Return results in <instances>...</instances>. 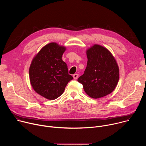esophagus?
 Instances as JSON below:
<instances>
[{"label":"esophagus","mask_w":146,"mask_h":146,"mask_svg":"<svg viewBox=\"0 0 146 146\" xmlns=\"http://www.w3.org/2000/svg\"><path fill=\"white\" fill-rule=\"evenodd\" d=\"M78 77V74H74L73 75V78H74V79L76 80V79H77Z\"/></svg>","instance_id":"1"}]
</instances>
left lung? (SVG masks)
<instances>
[{"mask_svg": "<svg viewBox=\"0 0 146 146\" xmlns=\"http://www.w3.org/2000/svg\"><path fill=\"white\" fill-rule=\"evenodd\" d=\"M87 56V68L77 81L92 98L110 94L119 80V68L115 58L107 48L98 44L88 49Z\"/></svg>", "mask_w": 146, "mask_h": 146, "instance_id": "1", "label": "left lung"}]
</instances>
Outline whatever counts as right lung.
<instances>
[{
    "instance_id": "1",
    "label": "right lung",
    "mask_w": 146,
    "mask_h": 146,
    "mask_svg": "<svg viewBox=\"0 0 146 146\" xmlns=\"http://www.w3.org/2000/svg\"><path fill=\"white\" fill-rule=\"evenodd\" d=\"M66 48L51 43L40 50L33 59L29 68V78L33 90L49 100L60 96L68 83L73 79L68 66L62 59Z\"/></svg>"
}]
</instances>
